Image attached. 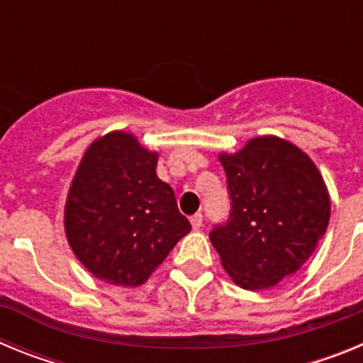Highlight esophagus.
Masks as SVG:
<instances>
[{
	"label": "esophagus",
	"mask_w": 363,
	"mask_h": 363,
	"mask_svg": "<svg viewBox=\"0 0 363 363\" xmlns=\"http://www.w3.org/2000/svg\"><path fill=\"white\" fill-rule=\"evenodd\" d=\"M201 221H203V216H201V213L192 214V216H191V225H192V229H200V227H201Z\"/></svg>",
	"instance_id": "esophagus-1"
}]
</instances>
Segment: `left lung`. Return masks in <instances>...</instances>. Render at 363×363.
<instances>
[{"instance_id":"8db88e82","label":"left lung","mask_w":363,"mask_h":363,"mask_svg":"<svg viewBox=\"0 0 363 363\" xmlns=\"http://www.w3.org/2000/svg\"><path fill=\"white\" fill-rule=\"evenodd\" d=\"M230 196L229 220L209 238L221 265L247 291L291 277L325 234L331 200L313 160L287 140L252 138L220 154Z\"/></svg>"}]
</instances>
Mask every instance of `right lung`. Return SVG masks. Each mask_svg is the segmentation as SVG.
Masks as SVG:
<instances>
[{
    "label": "right lung",
    "mask_w": 363,
    "mask_h": 363,
    "mask_svg": "<svg viewBox=\"0 0 363 363\" xmlns=\"http://www.w3.org/2000/svg\"><path fill=\"white\" fill-rule=\"evenodd\" d=\"M158 152L130 133L98 138L83 154L65 203L76 258L112 285L145 284L191 230L171 185L156 176Z\"/></svg>",
    "instance_id": "add662e5"
}]
</instances>
